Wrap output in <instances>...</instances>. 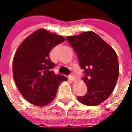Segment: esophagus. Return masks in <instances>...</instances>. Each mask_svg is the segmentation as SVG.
<instances>
[{
  "label": "esophagus",
  "mask_w": 132,
  "mask_h": 132,
  "mask_svg": "<svg viewBox=\"0 0 132 132\" xmlns=\"http://www.w3.org/2000/svg\"><path fill=\"white\" fill-rule=\"evenodd\" d=\"M69 79H70V81H76V78H75V76H74L73 75L69 76Z\"/></svg>",
  "instance_id": "obj_1"
}]
</instances>
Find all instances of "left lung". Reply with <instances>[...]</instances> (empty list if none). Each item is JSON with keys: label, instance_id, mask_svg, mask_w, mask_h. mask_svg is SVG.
Returning a JSON list of instances; mask_svg holds the SVG:
<instances>
[{"label": "left lung", "instance_id": "left-lung-1", "mask_svg": "<svg viewBox=\"0 0 132 132\" xmlns=\"http://www.w3.org/2000/svg\"><path fill=\"white\" fill-rule=\"evenodd\" d=\"M67 39L84 70L87 93L77 98L87 106L103 103L112 93L119 76L118 59L114 50L93 31H84Z\"/></svg>", "mask_w": 132, "mask_h": 132}]
</instances>
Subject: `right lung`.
I'll use <instances>...</instances> for the list:
<instances>
[{"label":"right lung","mask_w":132,"mask_h":132,"mask_svg":"<svg viewBox=\"0 0 132 132\" xmlns=\"http://www.w3.org/2000/svg\"><path fill=\"white\" fill-rule=\"evenodd\" d=\"M65 40L62 36L40 28L19 45L12 62L13 78L23 97L31 104L46 106L55 98L67 77L54 73L48 56L51 49Z\"/></svg>","instance_id":"obj_1"}]
</instances>
